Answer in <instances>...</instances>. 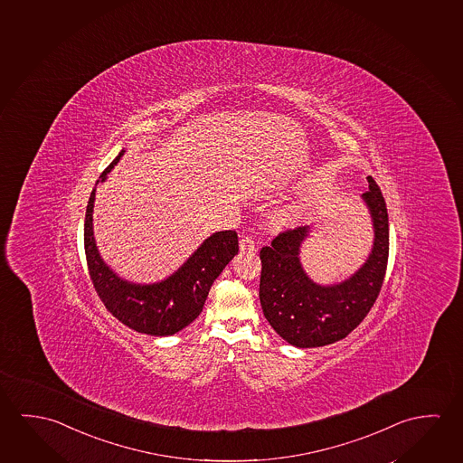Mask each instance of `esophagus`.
<instances>
[{
  "label": "esophagus",
  "mask_w": 463,
  "mask_h": 463,
  "mask_svg": "<svg viewBox=\"0 0 463 463\" xmlns=\"http://www.w3.org/2000/svg\"><path fill=\"white\" fill-rule=\"evenodd\" d=\"M240 250H246V252H254L256 250V242L250 236H242L240 240Z\"/></svg>",
  "instance_id": "esophagus-1"
}]
</instances>
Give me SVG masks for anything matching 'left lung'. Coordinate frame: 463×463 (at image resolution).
I'll return each mask as SVG.
<instances>
[{
  "instance_id": "left-lung-1",
  "label": "left lung",
  "mask_w": 463,
  "mask_h": 463,
  "mask_svg": "<svg viewBox=\"0 0 463 463\" xmlns=\"http://www.w3.org/2000/svg\"><path fill=\"white\" fill-rule=\"evenodd\" d=\"M367 182L362 198L373 221V250L351 279L335 287H320L308 279L299 262L308 227L288 228L260 250L262 310L289 345L320 347L345 338L367 317L382 291L389 256L388 209L380 186L372 176Z\"/></svg>"
}]
</instances>
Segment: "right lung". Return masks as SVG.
Listing matches in <instances>:
<instances>
[{"mask_svg": "<svg viewBox=\"0 0 463 463\" xmlns=\"http://www.w3.org/2000/svg\"><path fill=\"white\" fill-rule=\"evenodd\" d=\"M122 156L124 151L104 169L96 184L106 180ZM96 184L85 213L83 241L90 279L99 299L118 322L138 333L169 336L184 330L201 314L213 281L238 254V233L233 230L213 233L169 279L155 285H133L118 279L96 250L93 238Z\"/></svg>", "mask_w": 463, "mask_h": 463, "instance_id": "right-lung-1", "label": "right lung"}]
</instances>
